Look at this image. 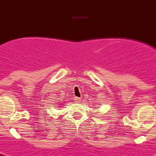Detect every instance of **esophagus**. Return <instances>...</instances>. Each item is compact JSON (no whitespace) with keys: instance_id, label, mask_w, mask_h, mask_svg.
<instances>
[{"instance_id":"1","label":"esophagus","mask_w":156,"mask_h":156,"mask_svg":"<svg viewBox=\"0 0 156 156\" xmlns=\"http://www.w3.org/2000/svg\"><path fill=\"white\" fill-rule=\"evenodd\" d=\"M74 101H75L76 102H77V103H79V102H80L81 101V99L80 98H74Z\"/></svg>"}]
</instances>
